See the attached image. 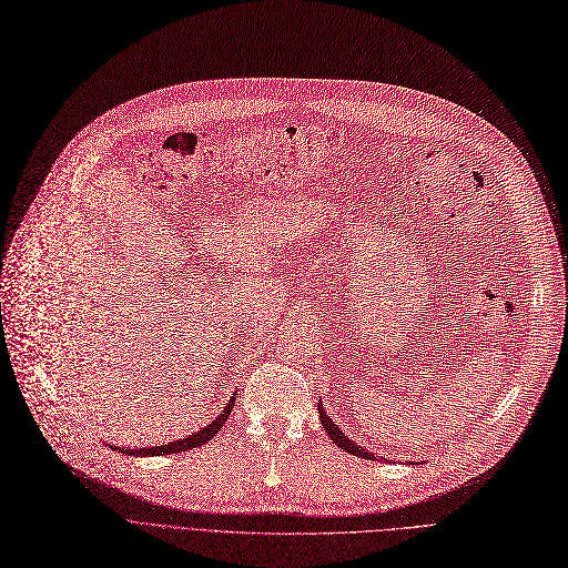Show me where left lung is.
Returning <instances> with one entry per match:
<instances>
[{"label": "left lung", "instance_id": "left-lung-1", "mask_svg": "<svg viewBox=\"0 0 568 568\" xmlns=\"http://www.w3.org/2000/svg\"><path fill=\"white\" fill-rule=\"evenodd\" d=\"M318 418H321V423H323V429L328 432V437L342 448V450H346V453H354V455H361V457H374L372 453H367L363 446H358L354 439H348L344 432L331 420V416L326 414V409H323V404L318 402Z\"/></svg>", "mask_w": 568, "mask_h": 568}]
</instances>
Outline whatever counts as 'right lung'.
Here are the masks:
<instances>
[{
	"label": "right lung",
	"instance_id": "obj_1",
	"mask_svg": "<svg viewBox=\"0 0 568 568\" xmlns=\"http://www.w3.org/2000/svg\"><path fill=\"white\" fill-rule=\"evenodd\" d=\"M235 407V397L229 402V407L222 412L220 418H214L207 427H203L201 432H194V435H189L186 439H180V442H169L164 446H154V448H118L126 455H171V453H182V450H192V448H199L203 446L205 442H210L217 432L224 427L226 418L231 416V409Z\"/></svg>",
	"mask_w": 568,
	"mask_h": 568
}]
</instances>
